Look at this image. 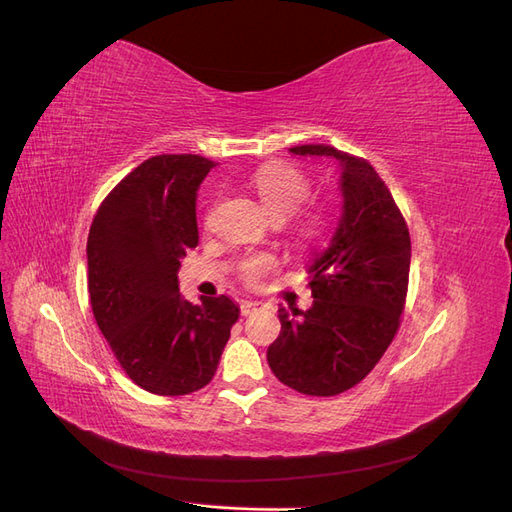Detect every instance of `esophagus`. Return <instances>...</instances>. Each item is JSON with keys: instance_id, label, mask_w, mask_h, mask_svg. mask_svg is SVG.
I'll list each match as a JSON object with an SVG mask.
<instances>
[{"instance_id": "1", "label": "esophagus", "mask_w": 512, "mask_h": 512, "mask_svg": "<svg viewBox=\"0 0 512 512\" xmlns=\"http://www.w3.org/2000/svg\"><path fill=\"white\" fill-rule=\"evenodd\" d=\"M261 307H264V305L257 303V300H242V303H240L242 316H251L253 311H257V309H261Z\"/></svg>"}]
</instances>
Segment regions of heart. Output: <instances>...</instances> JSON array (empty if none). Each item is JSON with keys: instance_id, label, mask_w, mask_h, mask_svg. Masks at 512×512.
<instances>
[{"instance_id": "heart-1", "label": "heart", "mask_w": 512, "mask_h": 512, "mask_svg": "<svg viewBox=\"0 0 512 512\" xmlns=\"http://www.w3.org/2000/svg\"><path fill=\"white\" fill-rule=\"evenodd\" d=\"M251 186L270 218L281 222L292 218L311 194L309 179L298 168L287 164L259 168L251 179ZM326 229H329V218H326L324 209H311L300 218L296 235L303 244H313L322 238ZM270 266L272 259L268 255H251L240 261V274L246 281H257L261 272H266Z\"/></svg>"}]
</instances>
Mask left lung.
Segmentation results:
<instances>
[{"instance_id":"obj_1","label":"left lung","mask_w":512,"mask_h":512,"mask_svg":"<svg viewBox=\"0 0 512 512\" xmlns=\"http://www.w3.org/2000/svg\"><path fill=\"white\" fill-rule=\"evenodd\" d=\"M290 153L329 157L339 168L342 216L329 246L307 266L313 305L279 307L281 333L268 365L287 387L307 396H337L381 361L400 326L411 268V238L376 170L324 144Z\"/></svg>"}]
</instances>
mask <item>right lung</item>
<instances>
[{"mask_svg":"<svg viewBox=\"0 0 512 512\" xmlns=\"http://www.w3.org/2000/svg\"><path fill=\"white\" fill-rule=\"evenodd\" d=\"M216 164L155 155L101 203L88 233V294L99 331L138 387L186 396L212 381L240 307L179 294L177 272L199 244L196 192Z\"/></svg>","mask_w":512,"mask_h":512,"instance_id":"add662e5","label":"right lung"}]
</instances>
